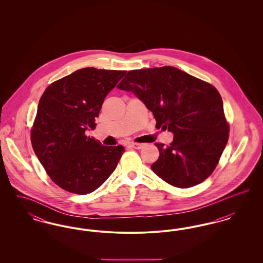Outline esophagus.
Instances as JSON below:
<instances>
[{"label": "esophagus", "instance_id": "1", "mask_svg": "<svg viewBox=\"0 0 263 263\" xmlns=\"http://www.w3.org/2000/svg\"><path fill=\"white\" fill-rule=\"evenodd\" d=\"M129 146L132 147V148H134V149L140 150V149H142L145 145H144V144H140V143H130Z\"/></svg>", "mask_w": 263, "mask_h": 263}]
</instances>
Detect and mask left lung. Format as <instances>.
I'll use <instances>...</instances> for the list:
<instances>
[{
    "label": "left lung",
    "instance_id": "obj_1",
    "mask_svg": "<svg viewBox=\"0 0 263 263\" xmlns=\"http://www.w3.org/2000/svg\"><path fill=\"white\" fill-rule=\"evenodd\" d=\"M132 91L151 110L156 126L174 133L153 172L168 184L195 186L212 175L229 139L223 100L211 84L171 66L131 70L117 86Z\"/></svg>",
    "mask_w": 263,
    "mask_h": 263
}]
</instances>
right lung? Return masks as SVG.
Instances as JSON below:
<instances>
[{
  "label": "right lung",
  "mask_w": 263,
  "mask_h": 263,
  "mask_svg": "<svg viewBox=\"0 0 263 263\" xmlns=\"http://www.w3.org/2000/svg\"><path fill=\"white\" fill-rule=\"evenodd\" d=\"M126 71L84 68L52 83L41 96L30 140L51 180L64 190L88 194L110 176L124 153L86 135L93 130L105 97Z\"/></svg>",
  "instance_id": "add662e5"
}]
</instances>
